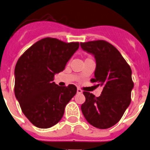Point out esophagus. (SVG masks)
Segmentation results:
<instances>
[{
  "instance_id": "1",
  "label": "esophagus",
  "mask_w": 150,
  "mask_h": 150,
  "mask_svg": "<svg viewBox=\"0 0 150 150\" xmlns=\"http://www.w3.org/2000/svg\"><path fill=\"white\" fill-rule=\"evenodd\" d=\"M77 93H78L80 94V93H83V91H82V90L80 89V88H78V89H77Z\"/></svg>"
}]
</instances>
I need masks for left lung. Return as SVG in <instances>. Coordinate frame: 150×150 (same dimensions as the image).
<instances>
[{
    "mask_svg": "<svg viewBox=\"0 0 150 150\" xmlns=\"http://www.w3.org/2000/svg\"><path fill=\"white\" fill-rule=\"evenodd\" d=\"M80 47L96 59L95 78L91 81L103 87L99 97L83 92L86 101L81 105L82 112L93 127L110 128L119 122L131 103L132 70L119 50L105 41L81 42Z\"/></svg>",
    "mask_w": 150,
    "mask_h": 150,
    "instance_id": "left-lung-1",
    "label": "left lung"
}]
</instances>
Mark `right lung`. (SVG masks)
I'll use <instances>...</instances> for the list:
<instances>
[{
    "label": "right lung",
    "mask_w": 150,
    "mask_h": 150,
    "mask_svg": "<svg viewBox=\"0 0 150 150\" xmlns=\"http://www.w3.org/2000/svg\"><path fill=\"white\" fill-rule=\"evenodd\" d=\"M78 48V42L65 43L47 37L34 44L17 61L16 98L23 114L38 128H50L57 124L66 105L76 94L74 85L60 87L53 80Z\"/></svg>",
    "instance_id": "1"
}]
</instances>
